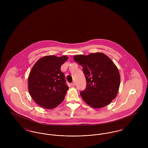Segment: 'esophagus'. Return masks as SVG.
Segmentation results:
<instances>
[{
	"label": "esophagus",
	"mask_w": 148,
	"mask_h": 148,
	"mask_svg": "<svg viewBox=\"0 0 148 148\" xmlns=\"http://www.w3.org/2000/svg\"><path fill=\"white\" fill-rule=\"evenodd\" d=\"M71 85H72V86H74L75 85V83L73 82V83H71Z\"/></svg>",
	"instance_id": "esophagus-1"
}]
</instances>
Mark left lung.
Listing matches in <instances>:
<instances>
[{
	"label": "left lung",
	"mask_w": 148,
	"mask_h": 148,
	"mask_svg": "<svg viewBox=\"0 0 148 148\" xmlns=\"http://www.w3.org/2000/svg\"><path fill=\"white\" fill-rule=\"evenodd\" d=\"M74 60L82 65L86 89L80 95L85 102L94 108H103L114 99L120 84V76L114 63L100 52L89 55H78Z\"/></svg>",
	"instance_id": "obj_1"
}]
</instances>
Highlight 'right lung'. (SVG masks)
I'll list each match as a JSON object with an SVG mask.
<instances>
[{
	"label": "right lung",
	"instance_id": "right-lung-1",
	"mask_svg": "<svg viewBox=\"0 0 148 148\" xmlns=\"http://www.w3.org/2000/svg\"><path fill=\"white\" fill-rule=\"evenodd\" d=\"M67 60L66 56H46L32 67L28 79V91L35 102L42 108L51 109L63 101L69 88L60 68Z\"/></svg>",
	"mask_w": 148,
	"mask_h": 148
}]
</instances>
